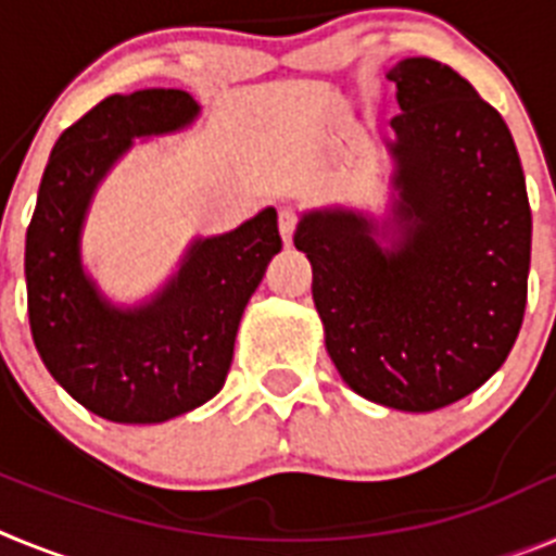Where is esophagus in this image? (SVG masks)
Wrapping results in <instances>:
<instances>
[{
    "label": "esophagus",
    "instance_id": "obj_1",
    "mask_svg": "<svg viewBox=\"0 0 556 556\" xmlns=\"http://www.w3.org/2000/svg\"><path fill=\"white\" fill-rule=\"evenodd\" d=\"M294 223H298V217H294V211L289 208H281V214H278V230H281V239L283 244H292V233H294Z\"/></svg>",
    "mask_w": 556,
    "mask_h": 556
}]
</instances>
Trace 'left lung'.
Instances as JSON below:
<instances>
[{"mask_svg": "<svg viewBox=\"0 0 556 556\" xmlns=\"http://www.w3.org/2000/svg\"><path fill=\"white\" fill-rule=\"evenodd\" d=\"M401 113L384 217L303 211L294 248L342 381L372 404L434 412L479 390L513 351L527 308L532 211L513 132L431 58L387 72Z\"/></svg>", "mask_w": 556, "mask_h": 556, "instance_id": "1", "label": "left lung"}]
</instances>
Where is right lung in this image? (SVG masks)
I'll use <instances>...</instances> for the list:
<instances>
[{
  "instance_id": "1",
  "label": "right lung",
  "mask_w": 556,
  "mask_h": 556,
  "mask_svg": "<svg viewBox=\"0 0 556 556\" xmlns=\"http://www.w3.org/2000/svg\"><path fill=\"white\" fill-rule=\"evenodd\" d=\"M200 102L180 88L113 94L61 132L24 244L27 314L58 384L113 424H164L217 395L236 331L264 269L281 253L273 205L219 236L191 239L150 298L113 303L83 264L97 189L136 139L180 132Z\"/></svg>"
}]
</instances>
